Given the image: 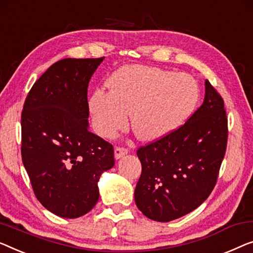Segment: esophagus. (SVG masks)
I'll return each mask as SVG.
<instances>
[{
  "label": "esophagus",
  "instance_id": "obj_1",
  "mask_svg": "<svg viewBox=\"0 0 253 253\" xmlns=\"http://www.w3.org/2000/svg\"><path fill=\"white\" fill-rule=\"evenodd\" d=\"M127 148H126V147H115V151H114V154H115V159L116 160H119V159H121V157H123L124 155H126L127 154Z\"/></svg>",
  "mask_w": 253,
  "mask_h": 253
}]
</instances>
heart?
I'll return each instance as SVG.
<instances>
[{"label":"heart","mask_w":253,"mask_h":253,"mask_svg":"<svg viewBox=\"0 0 253 253\" xmlns=\"http://www.w3.org/2000/svg\"><path fill=\"white\" fill-rule=\"evenodd\" d=\"M109 86L96 90L89 99L94 127L105 138L123 130L132 113L135 137L156 140L180 126L200 99V86L190 75L142 65L120 68Z\"/></svg>","instance_id":"b5f03b06"}]
</instances>
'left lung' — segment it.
Masks as SVG:
<instances>
[{"instance_id":"1","label":"left lung","mask_w":253,"mask_h":253,"mask_svg":"<svg viewBox=\"0 0 253 253\" xmlns=\"http://www.w3.org/2000/svg\"><path fill=\"white\" fill-rule=\"evenodd\" d=\"M227 137L224 100L207 80L203 104L185 124L138 148L139 210L152 220L168 222L200 207L217 182Z\"/></svg>"}]
</instances>
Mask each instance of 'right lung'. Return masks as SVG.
I'll return each instance as SVG.
<instances>
[{"label": "right lung", "mask_w": 253, "mask_h": 253, "mask_svg": "<svg viewBox=\"0 0 253 253\" xmlns=\"http://www.w3.org/2000/svg\"><path fill=\"white\" fill-rule=\"evenodd\" d=\"M102 60L54 63L32 86L21 113V157L33 190L63 218H79L96 206L98 180L115 164L113 145L87 123V85Z\"/></svg>", "instance_id": "add662e5"}]
</instances>
